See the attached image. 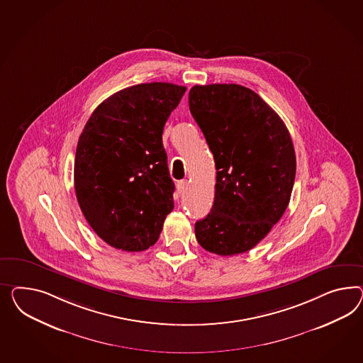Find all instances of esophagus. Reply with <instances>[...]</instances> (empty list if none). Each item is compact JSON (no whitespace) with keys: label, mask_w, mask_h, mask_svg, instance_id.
I'll return each mask as SVG.
<instances>
[{"label":"esophagus","mask_w":363,"mask_h":363,"mask_svg":"<svg viewBox=\"0 0 363 363\" xmlns=\"http://www.w3.org/2000/svg\"><path fill=\"white\" fill-rule=\"evenodd\" d=\"M187 179H182V181H178V184H177V189H178V191L179 193H182L185 189H186L187 186Z\"/></svg>","instance_id":"esophagus-1"}]
</instances>
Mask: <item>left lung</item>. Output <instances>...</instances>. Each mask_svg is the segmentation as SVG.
<instances>
[{"label":"left lung","instance_id":"left-lung-1","mask_svg":"<svg viewBox=\"0 0 363 363\" xmlns=\"http://www.w3.org/2000/svg\"><path fill=\"white\" fill-rule=\"evenodd\" d=\"M189 108L216 169L214 205L196 222V240L216 255L243 254L288 207L296 176L292 138L274 109L239 84L194 86Z\"/></svg>","mask_w":363,"mask_h":363}]
</instances>
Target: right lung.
Here are the masks:
<instances>
[{"instance_id":"add662e5","label":"right lung","mask_w":363,"mask_h":363,"mask_svg":"<svg viewBox=\"0 0 363 363\" xmlns=\"http://www.w3.org/2000/svg\"><path fill=\"white\" fill-rule=\"evenodd\" d=\"M185 91L162 82L121 89L92 112L79 138V206L115 248L138 252L155 245L174 207L162 132Z\"/></svg>"}]
</instances>
